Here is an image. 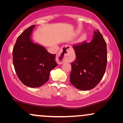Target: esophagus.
Returning <instances> with one entry per match:
<instances>
[{
    "label": "esophagus",
    "instance_id": "esophagus-1",
    "mask_svg": "<svg viewBox=\"0 0 123 123\" xmlns=\"http://www.w3.org/2000/svg\"><path fill=\"white\" fill-rule=\"evenodd\" d=\"M71 46H65L61 49L60 52L58 54L57 57H56V61L58 64L66 62H70V51L71 50Z\"/></svg>",
    "mask_w": 123,
    "mask_h": 123
}]
</instances>
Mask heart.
Returning <instances> with one entry per match:
<instances>
[{
    "mask_svg": "<svg viewBox=\"0 0 123 123\" xmlns=\"http://www.w3.org/2000/svg\"><path fill=\"white\" fill-rule=\"evenodd\" d=\"M84 37H85V36H83V38H84Z\"/></svg>",
    "mask_w": 123,
    "mask_h": 123,
    "instance_id": "1",
    "label": "heart"
}]
</instances>
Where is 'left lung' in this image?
Masks as SVG:
<instances>
[{
  "label": "left lung",
  "instance_id": "8db88e82",
  "mask_svg": "<svg viewBox=\"0 0 123 123\" xmlns=\"http://www.w3.org/2000/svg\"><path fill=\"white\" fill-rule=\"evenodd\" d=\"M90 43L84 41L73 45L76 59L71 62L70 82L76 88L89 90L99 83L107 65L106 43L98 29Z\"/></svg>",
  "mask_w": 123,
  "mask_h": 123
}]
</instances>
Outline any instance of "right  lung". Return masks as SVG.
<instances>
[{
    "instance_id": "1",
    "label": "right lung",
    "mask_w": 123,
    "mask_h": 123,
    "mask_svg": "<svg viewBox=\"0 0 123 123\" xmlns=\"http://www.w3.org/2000/svg\"><path fill=\"white\" fill-rule=\"evenodd\" d=\"M35 25L29 26L18 36L12 50V61L20 81L29 87H39L49 79V74L57 66L55 54L31 40Z\"/></svg>"
}]
</instances>
